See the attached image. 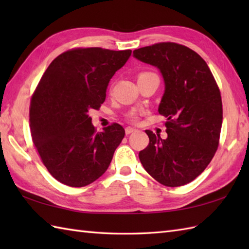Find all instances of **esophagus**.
<instances>
[{
    "label": "esophagus",
    "instance_id": "34e87169",
    "mask_svg": "<svg viewBox=\"0 0 249 249\" xmlns=\"http://www.w3.org/2000/svg\"><path fill=\"white\" fill-rule=\"evenodd\" d=\"M136 130H137L136 128H134V127H130V126H128V127H126V128H125V134H126V135H130V134L135 133Z\"/></svg>",
    "mask_w": 249,
    "mask_h": 249
}]
</instances>
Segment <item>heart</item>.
Returning a JSON list of instances; mask_svg holds the SVG:
<instances>
[{
	"label": "heart",
	"mask_w": 249,
	"mask_h": 249,
	"mask_svg": "<svg viewBox=\"0 0 249 249\" xmlns=\"http://www.w3.org/2000/svg\"><path fill=\"white\" fill-rule=\"evenodd\" d=\"M147 73H151V72H141V73H139L138 78L141 77V76L147 75ZM139 115H140V112H138V111H136V110H133V111H130V112L127 113V119L131 122H137L139 119Z\"/></svg>",
	"instance_id": "obj_1"
}]
</instances>
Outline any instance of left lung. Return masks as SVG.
I'll list each match as a JSON object with an SVG mask.
<instances>
[{
    "instance_id": "obj_1",
    "label": "left lung",
    "mask_w": 249,
    "mask_h": 249,
    "mask_svg": "<svg viewBox=\"0 0 249 249\" xmlns=\"http://www.w3.org/2000/svg\"><path fill=\"white\" fill-rule=\"evenodd\" d=\"M134 56L156 66L165 81L158 112L168 137L151 130L139 152L142 166L168 187L188 184L208 167L219 145L223 103L212 71L197 52L177 43H158L134 50Z\"/></svg>"
}]
</instances>
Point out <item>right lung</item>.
<instances>
[{"label":"right lung","instance_id":"add662e5","mask_svg":"<svg viewBox=\"0 0 249 249\" xmlns=\"http://www.w3.org/2000/svg\"><path fill=\"white\" fill-rule=\"evenodd\" d=\"M131 54L92 47L63 52L51 62L31 98L32 140L60 183L83 187L107 170L125 130L112 123L97 133L89 113L106 99L110 79Z\"/></svg>","mask_w":249,"mask_h":249}]
</instances>
